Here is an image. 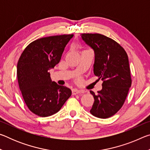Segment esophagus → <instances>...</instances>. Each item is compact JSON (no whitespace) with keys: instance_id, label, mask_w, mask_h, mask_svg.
Masks as SVG:
<instances>
[{"instance_id":"obj_1","label":"esophagus","mask_w":150,"mask_h":150,"mask_svg":"<svg viewBox=\"0 0 150 150\" xmlns=\"http://www.w3.org/2000/svg\"><path fill=\"white\" fill-rule=\"evenodd\" d=\"M85 91H80V90H77V89H73L72 91V95H77V94H82L84 93Z\"/></svg>"}]
</instances>
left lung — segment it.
<instances>
[{
	"label": "left lung",
	"mask_w": 150,
	"mask_h": 150,
	"mask_svg": "<svg viewBox=\"0 0 150 150\" xmlns=\"http://www.w3.org/2000/svg\"><path fill=\"white\" fill-rule=\"evenodd\" d=\"M82 39L95 52L94 74L101 79L103 88L94 96L90 112L100 118L115 115L123 106L132 85L126 51L115 40L100 34H82Z\"/></svg>",
	"instance_id": "8db88e82"
}]
</instances>
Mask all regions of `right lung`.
I'll return each instance as SVG.
<instances>
[{"label":"right lung","mask_w":150,"mask_h":150,"mask_svg":"<svg viewBox=\"0 0 150 150\" xmlns=\"http://www.w3.org/2000/svg\"><path fill=\"white\" fill-rule=\"evenodd\" d=\"M73 34L42 38L25 48L17 64V77L22 97L29 110L41 117L59 111L71 91L52 81L49 69L59 63Z\"/></svg>","instance_id":"1"}]
</instances>
